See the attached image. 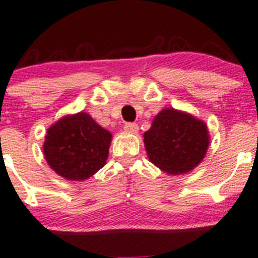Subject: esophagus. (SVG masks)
<instances>
[{
  "label": "esophagus",
  "mask_w": 258,
  "mask_h": 258,
  "mask_svg": "<svg viewBox=\"0 0 258 258\" xmlns=\"http://www.w3.org/2000/svg\"><path fill=\"white\" fill-rule=\"evenodd\" d=\"M124 131L130 134H136L139 131V126L136 123H126L124 124Z\"/></svg>",
  "instance_id": "esophagus-1"
}]
</instances>
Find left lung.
Wrapping results in <instances>:
<instances>
[{"instance_id":"8db88e82","label":"left lung","mask_w":258,"mask_h":258,"mask_svg":"<svg viewBox=\"0 0 258 258\" xmlns=\"http://www.w3.org/2000/svg\"><path fill=\"white\" fill-rule=\"evenodd\" d=\"M150 162L169 175H180L198 166L210 145L207 124L189 113L166 108L155 115L144 134Z\"/></svg>"}]
</instances>
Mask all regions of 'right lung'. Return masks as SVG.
<instances>
[{
  "label": "right lung",
  "mask_w": 258,
  "mask_h": 258,
  "mask_svg": "<svg viewBox=\"0 0 258 258\" xmlns=\"http://www.w3.org/2000/svg\"><path fill=\"white\" fill-rule=\"evenodd\" d=\"M112 134L80 112L66 115L47 130L43 154L48 166L67 180L91 177L106 163Z\"/></svg>",
  "instance_id": "1"
}]
</instances>
